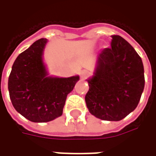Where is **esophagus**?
<instances>
[{
  "label": "esophagus",
  "mask_w": 156,
  "mask_h": 156,
  "mask_svg": "<svg viewBox=\"0 0 156 156\" xmlns=\"http://www.w3.org/2000/svg\"><path fill=\"white\" fill-rule=\"evenodd\" d=\"M88 75H89V73H88L87 70H83L80 73V77H81L82 79H85V78H87L88 77Z\"/></svg>",
  "instance_id": "34e87169"
}]
</instances>
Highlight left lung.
I'll list each match as a JSON object with an SVG mask.
<instances>
[{"label": "left lung", "instance_id": "obj_1", "mask_svg": "<svg viewBox=\"0 0 156 156\" xmlns=\"http://www.w3.org/2000/svg\"><path fill=\"white\" fill-rule=\"evenodd\" d=\"M85 101L90 114L102 120L119 121L137 107L144 88V66L134 48L120 36L97 56L87 79Z\"/></svg>", "mask_w": 156, "mask_h": 156}]
</instances>
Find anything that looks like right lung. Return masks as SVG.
I'll list each match as a JSON object with an SVG mask.
<instances>
[{"mask_svg":"<svg viewBox=\"0 0 156 156\" xmlns=\"http://www.w3.org/2000/svg\"><path fill=\"white\" fill-rule=\"evenodd\" d=\"M48 40L41 38L22 51L12 65L8 90L12 105L27 119L49 122L62 115L65 101L79 76H50L43 61Z\"/></svg>","mask_w":156,"mask_h":156,"instance_id":"right-lung-1","label":"right lung"}]
</instances>
